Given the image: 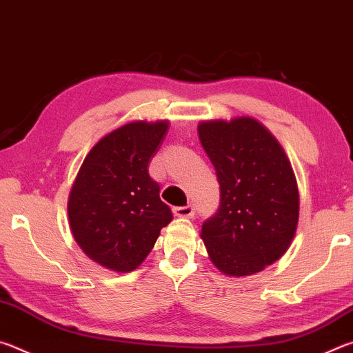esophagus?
<instances>
[{
	"instance_id": "34e87169",
	"label": "esophagus",
	"mask_w": 353,
	"mask_h": 353,
	"mask_svg": "<svg viewBox=\"0 0 353 353\" xmlns=\"http://www.w3.org/2000/svg\"><path fill=\"white\" fill-rule=\"evenodd\" d=\"M172 213L177 218H193L194 216V207L187 205V207H176L172 208Z\"/></svg>"
}]
</instances>
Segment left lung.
I'll return each instance as SVG.
<instances>
[{"label": "left lung", "mask_w": 353, "mask_h": 353, "mask_svg": "<svg viewBox=\"0 0 353 353\" xmlns=\"http://www.w3.org/2000/svg\"><path fill=\"white\" fill-rule=\"evenodd\" d=\"M201 145L216 170L219 210L201 238L229 277L265 270L288 250L299 223V188L283 148L252 117L198 124Z\"/></svg>", "instance_id": "left-lung-1"}]
</instances>
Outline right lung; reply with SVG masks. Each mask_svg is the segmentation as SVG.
<instances>
[{"label":"right lung","instance_id":"add662e5","mask_svg":"<svg viewBox=\"0 0 353 353\" xmlns=\"http://www.w3.org/2000/svg\"><path fill=\"white\" fill-rule=\"evenodd\" d=\"M168 119H135L105 134L79 168L68 196V221L88 259L119 274L139 268L172 219L148 166Z\"/></svg>","mask_w":353,"mask_h":353}]
</instances>
